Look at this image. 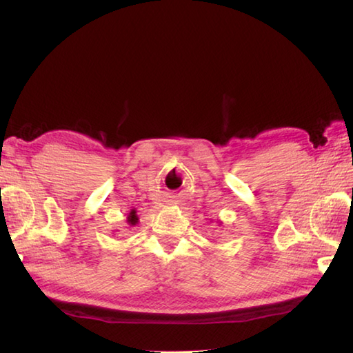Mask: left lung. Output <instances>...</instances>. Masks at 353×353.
Segmentation results:
<instances>
[{
  "instance_id": "obj_1",
  "label": "left lung",
  "mask_w": 353,
  "mask_h": 353,
  "mask_svg": "<svg viewBox=\"0 0 353 353\" xmlns=\"http://www.w3.org/2000/svg\"><path fill=\"white\" fill-rule=\"evenodd\" d=\"M219 223H220V224H223V223H221V221H219Z\"/></svg>"
}]
</instances>
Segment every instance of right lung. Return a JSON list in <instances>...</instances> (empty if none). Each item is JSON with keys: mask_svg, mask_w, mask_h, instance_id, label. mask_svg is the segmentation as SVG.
<instances>
[{"mask_svg": "<svg viewBox=\"0 0 353 353\" xmlns=\"http://www.w3.org/2000/svg\"><path fill=\"white\" fill-rule=\"evenodd\" d=\"M138 214H137V209H132V211L129 212V215H127V223H129V226H134V224L138 223Z\"/></svg>", "mask_w": 353, "mask_h": 353, "instance_id": "add662e5", "label": "right lung"}]
</instances>
